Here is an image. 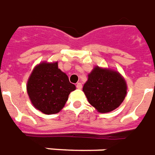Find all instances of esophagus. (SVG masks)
Returning <instances> with one entry per match:
<instances>
[{
  "instance_id": "34e87169",
  "label": "esophagus",
  "mask_w": 155,
  "mask_h": 155,
  "mask_svg": "<svg viewBox=\"0 0 155 155\" xmlns=\"http://www.w3.org/2000/svg\"><path fill=\"white\" fill-rule=\"evenodd\" d=\"M82 83H81V82H78V83H77V88L82 89Z\"/></svg>"
}]
</instances>
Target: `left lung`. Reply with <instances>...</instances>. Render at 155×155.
Here are the masks:
<instances>
[{
	"instance_id": "obj_1",
	"label": "left lung",
	"mask_w": 155,
	"mask_h": 155,
	"mask_svg": "<svg viewBox=\"0 0 155 155\" xmlns=\"http://www.w3.org/2000/svg\"><path fill=\"white\" fill-rule=\"evenodd\" d=\"M82 91L98 112L108 113L123 102L127 93V84L119 72L95 66Z\"/></svg>"
}]
</instances>
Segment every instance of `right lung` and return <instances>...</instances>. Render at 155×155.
<instances>
[{
	"instance_id": "add662e5",
	"label": "right lung",
	"mask_w": 155,
	"mask_h": 155,
	"mask_svg": "<svg viewBox=\"0 0 155 155\" xmlns=\"http://www.w3.org/2000/svg\"><path fill=\"white\" fill-rule=\"evenodd\" d=\"M32 105L46 115L59 112L76 87L62 72L58 62H42L35 67L26 85Z\"/></svg>"
}]
</instances>
